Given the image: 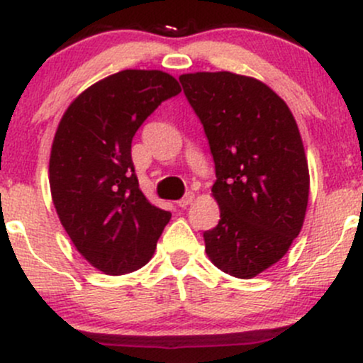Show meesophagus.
<instances>
[{"label": "esophagus", "instance_id": "1", "mask_svg": "<svg viewBox=\"0 0 363 363\" xmlns=\"http://www.w3.org/2000/svg\"><path fill=\"white\" fill-rule=\"evenodd\" d=\"M194 201V193H186V196L182 199H179L177 201V206L181 208H186L187 205H191V203Z\"/></svg>", "mask_w": 363, "mask_h": 363}]
</instances>
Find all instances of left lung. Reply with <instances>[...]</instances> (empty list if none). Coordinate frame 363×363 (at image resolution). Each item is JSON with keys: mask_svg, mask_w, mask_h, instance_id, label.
<instances>
[{"mask_svg": "<svg viewBox=\"0 0 363 363\" xmlns=\"http://www.w3.org/2000/svg\"><path fill=\"white\" fill-rule=\"evenodd\" d=\"M179 80L215 162L220 220L203 234L205 251L223 273L254 278L302 230L311 179L298 126L285 101L252 77L198 72Z\"/></svg>", "mask_w": 363, "mask_h": 363, "instance_id": "obj_1", "label": "left lung"}]
</instances>
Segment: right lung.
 Listing matches in <instances>:
<instances>
[{
  "label": "right lung",
  "instance_id": "obj_1",
  "mask_svg": "<svg viewBox=\"0 0 363 363\" xmlns=\"http://www.w3.org/2000/svg\"><path fill=\"white\" fill-rule=\"evenodd\" d=\"M179 91L176 78L160 69H124L83 90L57 124L52 203L77 251L99 272L116 277L147 264L172 216L141 193L131 141Z\"/></svg>",
  "mask_w": 363,
  "mask_h": 363
}]
</instances>
